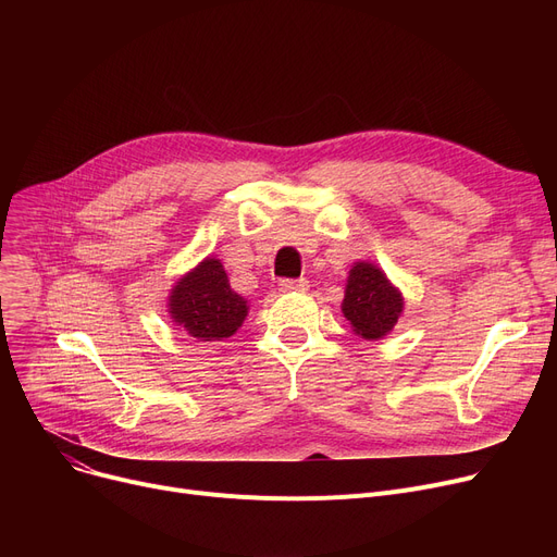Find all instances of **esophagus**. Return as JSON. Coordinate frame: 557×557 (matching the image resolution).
Segmentation results:
<instances>
[{
    "label": "esophagus",
    "instance_id": "1",
    "mask_svg": "<svg viewBox=\"0 0 557 557\" xmlns=\"http://www.w3.org/2000/svg\"><path fill=\"white\" fill-rule=\"evenodd\" d=\"M309 288V282L305 277L300 280H280V290H284V294H290V290H307Z\"/></svg>",
    "mask_w": 557,
    "mask_h": 557
}]
</instances>
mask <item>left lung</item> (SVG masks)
Instances as JSON below:
<instances>
[{"instance_id": "obj_1", "label": "left lung", "mask_w": 557, "mask_h": 557, "mask_svg": "<svg viewBox=\"0 0 557 557\" xmlns=\"http://www.w3.org/2000/svg\"><path fill=\"white\" fill-rule=\"evenodd\" d=\"M341 309L355 334L376 341L393 332L404 309V298L382 269L368 261H357L349 269Z\"/></svg>"}]
</instances>
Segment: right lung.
Returning a JSON list of instances; mask_svg holds the SVG:
<instances>
[{
  "instance_id": "right-lung-1",
  "label": "right lung",
  "mask_w": 557,
  "mask_h": 557,
  "mask_svg": "<svg viewBox=\"0 0 557 557\" xmlns=\"http://www.w3.org/2000/svg\"><path fill=\"white\" fill-rule=\"evenodd\" d=\"M169 313L189 336L223 341L242 327L248 315V300L234 294L223 263L208 257L175 282L169 296Z\"/></svg>"
}]
</instances>
